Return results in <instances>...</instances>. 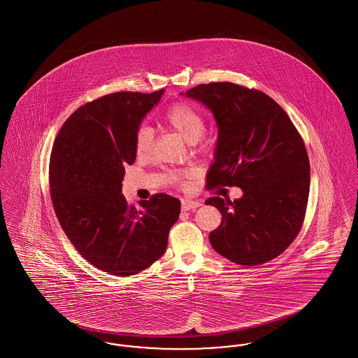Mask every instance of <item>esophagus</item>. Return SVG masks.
I'll return each mask as SVG.
<instances>
[{"label": "esophagus", "mask_w": 358, "mask_h": 358, "mask_svg": "<svg viewBox=\"0 0 358 358\" xmlns=\"http://www.w3.org/2000/svg\"><path fill=\"white\" fill-rule=\"evenodd\" d=\"M201 206L200 201H192V200H182L181 201V209L182 210H190V209H196Z\"/></svg>", "instance_id": "1"}]
</instances>
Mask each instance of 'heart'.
<instances>
[{
	"instance_id": "obj_1",
	"label": "heart",
	"mask_w": 358,
	"mask_h": 358,
	"mask_svg": "<svg viewBox=\"0 0 358 358\" xmlns=\"http://www.w3.org/2000/svg\"><path fill=\"white\" fill-rule=\"evenodd\" d=\"M166 123L187 143H194L204 133L203 115L187 103L174 104L166 113ZM153 148V130L149 126H141L136 134V152L139 157H146Z\"/></svg>"
}]
</instances>
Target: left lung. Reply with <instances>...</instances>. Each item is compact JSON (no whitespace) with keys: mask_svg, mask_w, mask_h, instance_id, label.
Returning <instances> with one entry per match:
<instances>
[{"mask_svg":"<svg viewBox=\"0 0 358 358\" xmlns=\"http://www.w3.org/2000/svg\"><path fill=\"white\" fill-rule=\"evenodd\" d=\"M213 114L217 141L208 187L235 185V201H205L222 213L213 250L241 266L280 255L301 231L310 190L306 148L286 111L268 95L229 82L181 92Z\"/></svg>","mask_w":358,"mask_h":358,"instance_id":"1","label":"left lung"}]
</instances>
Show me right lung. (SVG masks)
I'll use <instances>...</instances> for the list:
<instances>
[{
    "label": "right lung",
    "mask_w": 358,
    "mask_h": 358,
    "mask_svg": "<svg viewBox=\"0 0 358 358\" xmlns=\"http://www.w3.org/2000/svg\"><path fill=\"white\" fill-rule=\"evenodd\" d=\"M165 90L115 92L79 107L55 139L50 187L71 243L96 268L129 276L165 254L181 203L165 193L129 205L124 166L136 162V134Z\"/></svg>",
    "instance_id": "right-lung-1"
}]
</instances>
